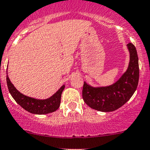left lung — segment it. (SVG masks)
Instances as JSON below:
<instances>
[{
  "mask_svg": "<svg viewBox=\"0 0 150 150\" xmlns=\"http://www.w3.org/2000/svg\"><path fill=\"white\" fill-rule=\"evenodd\" d=\"M127 47L130 55L129 66L118 81L111 85L97 87L84 81L82 98L91 108L102 112H112L123 106L135 92L139 77V58L132 43L127 44Z\"/></svg>",
  "mask_w": 150,
  "mask_h": 150,
  "instance_id": "1",
  "label": "left lung"
}]
</instances>
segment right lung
Listing matches in <instances>:
<instances>
[{
	"label": "right lung",
	"mask_w": 150,
	"mask_h": 150,
	"mask_svg": "<svg viewBox=\"0 0 150 150\" xmlns=\"http://www.w3.org/2000/svg\"><path fill=\"white\" fill-rule=\"evenodd\" d=\"M6 74H7L6 82H7L9 92L11 95L12 98L14 99L15 101L27 111L33 114L44 115V114L54 112L60 107L61 94L64 91L65 85L61 86L50 98L45 99V100H40V99H35L26 96L18 92V90L16 89V87L13 86V84L9 79L8 73Z\"/></svg>",
	"instance_id": "right-lung-1"
}]
</instances>
